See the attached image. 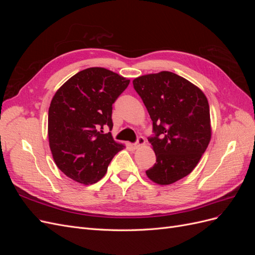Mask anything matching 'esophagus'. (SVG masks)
I'll return each mask as SVG.
<instances>
[{"mask_svg":"<svg viewBox=\"0 0 255 255\" xmlns=\"http://www.w3.org/2000/svg\"><path fill=\"white\" fill-rule=\"evenodd\" d=\"M144 144H145L144 138H143V137H138L137 142L134 143V148H135V149H138V148H140V146H142V145H144Z\"/></svg>","mask_w":255,"mask_h":255,"instance_id":"esophagus-1","label":"esophagus"}]
</instances>
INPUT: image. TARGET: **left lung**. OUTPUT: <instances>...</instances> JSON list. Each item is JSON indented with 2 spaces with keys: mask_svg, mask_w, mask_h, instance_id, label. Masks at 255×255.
I'll list each match as a JSON object with an SVG mask.
<instances>
[{
  "mask_svg": "<svg viewBox=\"0 0 255 255\" xmlns=\"http://www.w3.org/2000/svg\"><path fill=\"white\" fill-rule=\"evenodd\" d=\"M133 86L155 132L149 141L156 163L145 174L158 185L173 184L194 170L211 141L207 99L195 84L169 71L138 76Z\"/></svg>",
  "mask_w": 255,
  "mask_h": 255,
  "instance_id": "1",
  "label": "left lung"
}]
</instances>
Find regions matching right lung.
Returning a JSON list of instances; mask_svg holds the SVG:
<instances>
[{
  "label": "right lung",
  "instance_id": "obj_1",
  "mask_svg": "<svg viewBox=\"0 0 255 255\" xmlns=\"http://www.w3.org/2000/svg\"><path fill=\"white\" fill-rule=\"evenodd\" d=\"M129 80L101 67L74 74L52 98L48 137L52 155L61 172L90 185L105 175L113 157L126 148L114 140L112 111Z\"/></svg>",
  "mask_w": 255,
  "mask_h": 255
}]
</instances>
